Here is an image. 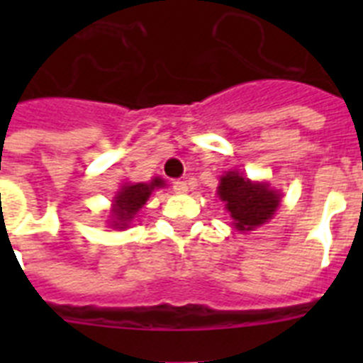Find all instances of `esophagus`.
Wrapping results in <instances>:
<instances>
[{"label": "esophagus", "mask_w": 363, "mask_h": 363, "mask_svg": "<svg viewBox=\"0 0 363 363\" xmlns=\"http://www.w3.org/2000/svg\"><path fill=\"white\" fill-rule=\"evenodd\" d=\"M172 189H174V192H178V194H185V192L189 191V185L184 179H174V182H172Z\"/></svg>", "instance_id": "1"}]
</instances>
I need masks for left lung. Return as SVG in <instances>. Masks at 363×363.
Segmentation results:
<instances>
[{"label": "left lung", "mask_w": 363, "mask_h": 363, "mask_svg": "<svg viewBox=\"0 0 363 363\" xmlns=\"http://www.w3.org/2000/svg\"><path fill=\"white\" fill-rule=\"evenodd\" d=\"M218 196L233 218L234 229L252 230L271 220L280 207L281 194L267 182H251L238 171H229L220 178Z\"/></svg>", "instance_id": "1"}]
</instances>
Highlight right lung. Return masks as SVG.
I'll list each match as a JSON object with an SVG mask.
<instances>
[{
    "instance_id": "obj_1",
    "label": "right lung",
    "mask_w": 363,
    "mask_h": 363,
    "mask_svg": "<svg viewBox=\"0 0 363 363\" xmlns=\"http://www.w3.org/2000/svg\"><path fill=\"white\" fill-rule=\"evenodd\" d=\"M163 185L162 178H154L150 184H125L112 200L111 225L114 229H127L138 211L147 203L150 192Z\"/></svg>"
}]
</instances>
